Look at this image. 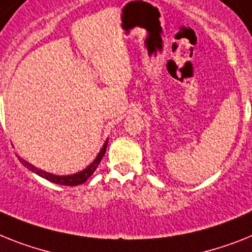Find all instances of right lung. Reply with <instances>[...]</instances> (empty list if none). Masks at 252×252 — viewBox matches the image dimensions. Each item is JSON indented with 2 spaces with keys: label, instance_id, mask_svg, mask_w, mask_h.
<instances>
[{
  "label": "right lung",
  "instance_id": "obj_1",
  "mask_svg": "<svg viewBox=\"0 0 252 252\" xmlns=\"http://www.w3.org/2000/svg\"><path fill=\"white\" fill-rule=\"evenodd\" d=\"M106 146H107V142L103 145L102 150L100 151V154H98V156L96 158V160H94V161L92 162V164H91L88 168L84 169L83 172L77 173V174H73V175H65V177L50 174V173L43 172V170H41V169H37L35 166H33L32 164H29L28 161L23 160V158H19V160H20V162H22L23 165L27 166L29 170L34 172L35 174L41 175L42 178L47 179V181L52 182V183H56V185H61V186H78V185H82V183H84L87 179L90 178L91 175L94 174V170H96V168L98 166V164H100V161L102 160L103 155H105V152H106Z\"/></svg>",
  "mask_w": 252,
  "mask_h": 252
}]
</instances>
